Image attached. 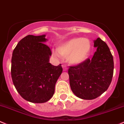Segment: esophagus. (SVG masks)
Masks as SVG:
<instances>
[{
    "instance_id": "obj_1",
    "label": "esophagus",
    "mask_w": 124,
    "mask_h": 124,
    "mask_svg": "<svg viewBox=\"0 0 124 124\" xmlns=\"http://www.w3.org/2000/svg\"><path fill=\"white\" fill-rule=\"evenodd\" d=\"M62 69H63V70L64 71H66L67 70V66H64V65H62Z\"/></svg>"
}]
</instances>
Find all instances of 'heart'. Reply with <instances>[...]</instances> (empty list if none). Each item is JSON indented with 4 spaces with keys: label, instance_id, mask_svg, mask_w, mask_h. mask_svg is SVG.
Returning <instances> with one entry per match:
<instances>
[{
    "label": "heart",
    "instance_id": "b5f03b06",
    "mask_svg": "<svg viewBox=\"0 0 124 124\" xmlns=\"http://www.w3.org/2000/svg\"><path fill=\"white\" fill-rule=\"evenodd\" d=\"M91 47V43L88 39L74 37L61 44L58 50H54L53 54L58 58L62 55L67 57L71 64L78 65L86 60Z\"/></svg>",
    "mask_w": 124,
    "mask_h": 124
}]
</instances>
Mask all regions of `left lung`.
<instances>
[{
	"instance_id": "1",
	"label": "left lung",
	"mask_w": 124,
	"mask_h": 124,
	"mask_svg": "<svg viewBox=\"0 0 124 124\" xmlns=\"http://www.w3.org/2000/svg\"><path fill=\"white\" fill-rule=\"evenodd\" d=\"M94 47L97 50L91 59L70 67L68 71L72 91L83 100L95 99L103 94L113 76V57L109 47L100 38L94 40Z\"/></svg>"
}]
</instances>
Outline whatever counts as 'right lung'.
<instances>
[{
	"label": "right lung",
	"instance_id": "obj_1",
	"mask_svg": "<svg viewBox=\"0 0 124 124\" xmlns=\"http://www.w3.org/2000/svg\"><path fill=\"white\" fill-rule=\"evenodd\" d=\"M46 34L28 35L13 51L11 75L17 92L26 101L44 103L53 96L56 82L62 71V65L49 62L51 51L46 45Z\"/></svg>",
	"mask_w": 124,
	"mask_h": 124
}]
</instances>
